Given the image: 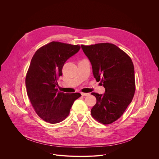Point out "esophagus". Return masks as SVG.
<instances>
[{
    "mask_svg": "<svg viewBox=\"0 0 159 159\" xmlns=\"http://www.w3.org/2000/svg\"><path fill=\"white\" fill-rule=\"evenodd\" d=\"M81 94H82V95H83V96H86V95H89L90 93H84V92H82Z\"/></svg>",
    "mask_w": 159,
    "mask_h": 159,
    "instance_id": "1",
    "label": "esophagus"
}]
</instances>
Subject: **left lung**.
I'll list each match as a JSON object with an SVG mask.
<instances>
[{
    "label": "left lung",
    "mask_w": 159,
    "mask_h": 159,
    "mask_svg": "<svg viewBox=\"0 0 159 159\" xmlns=\"http://www.w3.org/2000/svg\"><path fill=\"white\" fill-rule=\"evenodd\" d=\"M81 47L92 67L96 80L105 88L104 94L92 92L97 102L91 115L107 125L119 119L131 103L135 91L134 67L131 58L113 43H100Z\"/></svg>",
    "instance_id": "1"
}]
</instances>
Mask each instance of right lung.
Here are the masks:
<instances>
[{"label": "right lung", "mask_w": 159, "mask_h": 159, "mask_svg": "<svg viewBox=\"0 0 159 159\" xmlns=\"http://www.w3.org/2000/svg\"><path fill=\"white\" fill-rule=\"evenodd\" d=\"M80 48L79 45L53 41L39 48L31 60L25 77L27 93L37 114L47 122L66 119L74 102L81 96L56 88L65 62Z\"/></svg>", "instance_id": "obj_1"}]
</instances>
